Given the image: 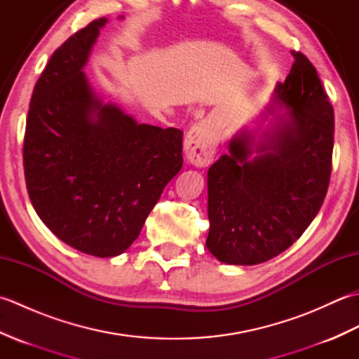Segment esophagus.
Returning <instances> with one entry per match:
<instances>
[{"mask_svg": "<svg viewBox=\"0 0 359 359\" xmlns=\"http://www.w3.org/2000/svg\"><path fill=\"white\" fill-rule=\"evenodd\" d=\"M220 135L210 120H203L188 133L184 142L185 157L194 166H208L215 158Z\"/></svg>", "mask_w": 359, "mask_h": 359, "instance_id": "1", "label": "esophagus"}]
</instances>
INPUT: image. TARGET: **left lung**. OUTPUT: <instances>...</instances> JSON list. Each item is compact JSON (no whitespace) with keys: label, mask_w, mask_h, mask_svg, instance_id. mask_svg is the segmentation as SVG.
I'll use <instances>...</instances> for the list:
<instances>
[{"label":"left lung","mask_w":359,"mask_h":359,"mask_svg":"<svg viewBox=\"0 0 359 359\" xmlns=\"http://www.w3.org/2000/svg\"><path fill=\"white\" fill-rule=\"evenodd\" d=\"M255 128H242L208 170L207 248L220 262L256 265L301 238L332 172L334 117L301 52Z\"/></svg>","instance_id":"obj_1"}]
</instances>
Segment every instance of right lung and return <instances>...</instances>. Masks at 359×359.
I'll use <instances>...</instances> for the list:
<instances>
[{"label":"right lung","mask_w":359,"mask_h":359,"mask_svg":"<svg viewBox=\"0 0 359 359\" xmlns=\"http://www.w3.org/2000/svg\"><path fill=\"white\" fill-rule=\"evenodd\" d=\"M106 22L94 20L53 52L34 88L22 147L38 217L97 257L131 247L184 163L180 129L139 123L90 86L83 69Z\"/></svg>","instance_id":"obj_1"}]
</instances>
